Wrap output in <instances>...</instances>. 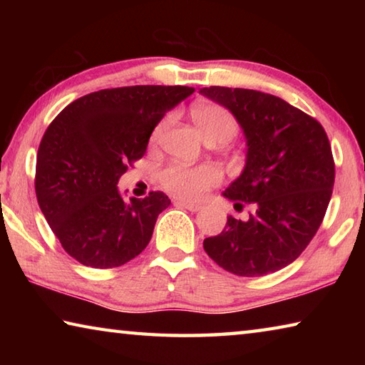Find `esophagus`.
I'll return each mask as SVG.
<instances>
[{
  "label": "esophagus",
  "instance_id": "1",
  "mask_svg": "<svg viewBox=\"0 0 365 365\" xmlns=\"http://www.w3.org/2000/svg\"><path fill=\"white\" fill-rule=\"evenodd\" d=\"M175 206H182V207H185V209H188V211H191V212L201 211V205H195V202L183 201V200H177V201H175Z\"/></svg>",
  "mask_w": 365,
  "mask_h": 365
}]
</instances>
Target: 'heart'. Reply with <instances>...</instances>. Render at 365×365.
<instances>
[{
    "label": "heart",
    "mask_w": 365,
    "mask_h": 365,
    "mask_svg": "<svg viewBox=\"0 0 365 365\" xmlns=\"http://www.w3.org/2000/svg\"><path fill=\"white\" fill-rule=\"evenodd\" d=\"M191 120L205 141H228L237 133V122L225 108L217 104H196L191 109ZM222 172L212 164L185 168L169 165L160 172V183L170 195L183 200H197L220 182Z\"/></svg>",
    "instance_id": "1"
}]
</instances>
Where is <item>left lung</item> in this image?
Wrapping results in <instances>:
<instances>
[{"label": "left lung", "mask_w": 365, "mask_h": 365, "mask_svg": "<svg viewBox=\"0 0 365 365\" xmlns=\"http://www.w3.org/2000/svg\"><path fill=\"white\" fill-rule=\"evenodd\" d=\"M200 93L230 110L246 140L245 168L222 195L235 209L255 206L248 220L227 217L205 251L240 277L287 267L314 238L331 197L335 163L324 127L262 91L206 86Z\"/></svg>", "instance_id": "obj_1"}]
</instances>
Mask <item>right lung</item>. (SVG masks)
I'll list each match as a JSON object with an SVG mask.
<instances>
[{
	"mask_svg": "<svg viewBox=\"0 0 365 365\" xmlns=\"http://www.w3.org/2000/svg\"><path fill=\"white\" fill-rule=\"evenodd\" d=\"M191 86L137 85L78 98L56 115L36 156L35 191L43 215L67 255L113 269L150 243L170 200L151 191L123 200L117 183L143 158L154 127L193 93Z\"/></svg>",
	"mask_w": 365,
	"mask_h": 365,
	"instance_id": "1",
	"label": "right lung"
}]
</instances>
